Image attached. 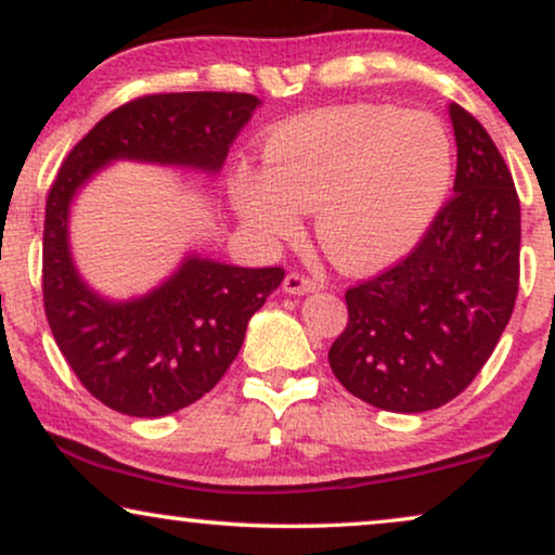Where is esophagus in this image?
Wrapping results in <instances>:
<instances>
[{
    "instance_id": "obj_1",
    "label": "esophagus",
    "mask_w": 555,
    "mask_h": 555,
    "mask_svg": "<svg viewBox=\"0 0 555 555\" xmlns=\"http://www.w3.org/2000/svg\"><path fill=\"white\" fill-rule=\"evenodd\" d=\"M283 291L287 295H306V293H315L318 283L313 278L300 275V272H291V275L283 280Z\"/></svg>"
}]
</instances>
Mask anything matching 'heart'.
<instances>
[{"label":"heart","mask_w":555,"mask_h":555,"mask_svg":"<svg viewBox=\"0 0 555 555\" xmlns=\"http://www.w3.org/2000/svg\"><path fill=\"white\" fill-rule=\"evenodd\" d=\"M264 173L234 171L230 199L260 237H285L315 209L323 253L369 270L412 249L450 192L454 149L431 113L340 105L287 120L264 141Z\"/></svg>","instance_id":"1"}]
</instances>
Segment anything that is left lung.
Returning <instances> with one entry per match:
<instances>
[{
	"label": "left lung",
	"instance_id": "obj_1",
	"mask_svg": "<svg viewBox=\"0 0 555 555\" xmlns=\"http://www.w3.org/2000/svg\"><path fill=\"white\" fill-rule=\"evenodd\" d=\"M454 196L412 253L346 291L333 374L353 397L399 414L429 412L473 384L513 315L520 202L480 120L450 103Z\"/></svg>",
	"mask_w": 555,
	"mask_h": 555
}]
</instances>
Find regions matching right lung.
<instances>
[{
  "label": "right lung",
  "mask_w": 555,
  "mask_h": 555,
  "mask_svg": "<svg viewBox=\"0 0 555 555\" xmlns=\"http://www.w3.org/2000/svg\"><path fill=\"white\" fill-rule=\"evenodd\" d=\"M260 98L158 93L120 105L75 143L44 207L42 295L52 336L80 384L128 416L179 412L217 386L249 318L283 283V268H237L186 255L141 298L111 300L80 278L70 253L75 194L113 162L222 169Z\"/></svg>",
  "instance_id": "obj_1"
}]
</instances>
